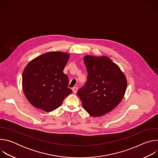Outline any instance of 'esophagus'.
<instances>
[{
	"mask_svg": "<svg viewBox=\"0 0 158 158\" xmlns=\"http://www.w3.org/2000/svg\"><path fill=\"white\" fill-rule=\"evenodd\" d=\"M73 91L74 93H76L77 91V87H73Z\"/></svg>",
	"mask_w": 158,
	"mask_h": 158,
	"instance_id": "1",
	"label": "esophagus"
}]
</instances>
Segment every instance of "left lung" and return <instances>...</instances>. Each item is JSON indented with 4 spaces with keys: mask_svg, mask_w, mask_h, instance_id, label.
<instances>
[{
    "mask_svg": "<svg viewBox=\"0 0 158 158\" xmlns=\"http://www.w3.org/2000/svg\"><path fill=\"white\" fill-rule=\"evenodd\" d=\"M84 61L87 79L77 94L90 115L102 116L121 101L126 90L127 79L119 66L106 56H85Z\"/></svg>",
    "mask_w": 158,
    "mask_h": 158,
    "instance_id": "left-lung-1",
    "label": "left lung"
}]
</instances>
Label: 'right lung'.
I'll use <instances>...</instances> for the list:
<instances>
[{
	"label": "right lung",
	"mask_w": 158,
	"mask_h": 158,
	"mask_svg": "<svg viewBox=\"0 0 158 158\" xmlns=\"http://www.w3.org/2000/svg\"><path fill=\"white\" fill-rule=\"evenodd\" d=\"M69 55L62 52L45 53L32 60L22 74V88L29 102L46 112L58 108L71 93L69 78L63 73Z\"/></svg>",
	"instance_id": "right-lung-1"
}]
</instances>
